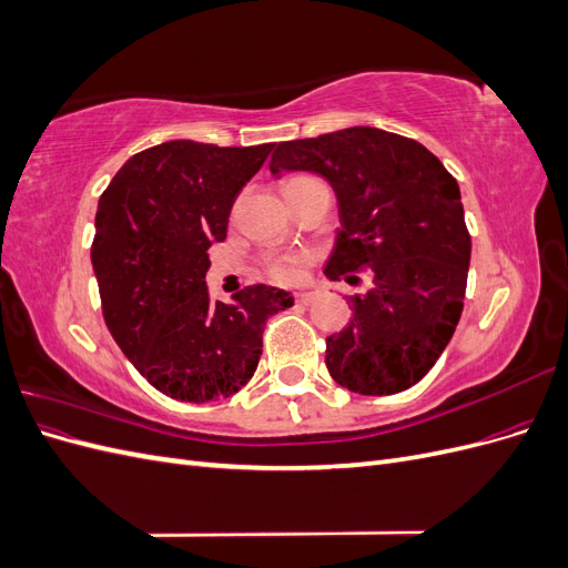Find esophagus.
Instances as JSON below:
<instances>
[{
	"label": "esophagus",
	"mask_w": 568,
	"mask_h": 568,
	"mask_svg": "<svg viewBox=\"0 0 568 568\" xmlns=\"http://www.w3.org/2000/svg\"><path fill=\"white\" fill-rule=\"evenodd\" d=\"M294 301H296L298 305H311V303L315 301V294H313V291H296Z\"/></svg>",
	"instance_id": "1"
}]
</instances>
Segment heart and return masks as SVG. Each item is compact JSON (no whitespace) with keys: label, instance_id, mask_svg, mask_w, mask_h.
<instances>
[{"label":"heart","instance_id":"obj_1","mask_svg":"<svg viewBox=\"0 0 568 568\" xmlns=\"http://www.w3.org/2000/svg\"><path fill=\"white\" fill-rule=\"evenodd\" d=\"M311 261L307 253H286V255H272L265 261L267 277L280 284H294L301 280L303 267Z\"/></svg>","mask_w":568,"mask_h":568}]
</instances>
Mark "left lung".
Segmentation results:
<instances>
[{
    "label": "left lung",
    "instance_id": "1",
    "mask_svg": "<svg viewBox=\"0 0 568 568\" xmlns=\"http://www.w3.org/2000/svg\"><path fill=\"white\" fill-rule=\"evenodd\" d=\"M272 175L307 170L332 184L341 230L324 274L369 270L353 320L326 336V369L353 393L390 395L422 382L464 307L471 236L457 180L424 144L379 128H346L277 144Z\"/></svg>",
    "mask_w": 568,
    "mask_h": 568
}]
</instances>
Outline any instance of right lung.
I'll return each instance as SVG.
<instances>
[{"label":"right lung","instance_id":"1","mask_svg":"<svg viewBox=\"0 0 568 568\" xmlns=\"http://www.w3.org/2000/svg\"><path fill=\"white\" fill-rule=\"evenodd\" d=\"M270 151L163 142L134 153L99 199L92 267L106 326L173 400L209 403L246 386L267 317L294 305L288 291L265 284L213 303L205 286V251L225 242L234 199Z\"/></svg>","mask_w":568,"mask_h":568}]
</instances>
